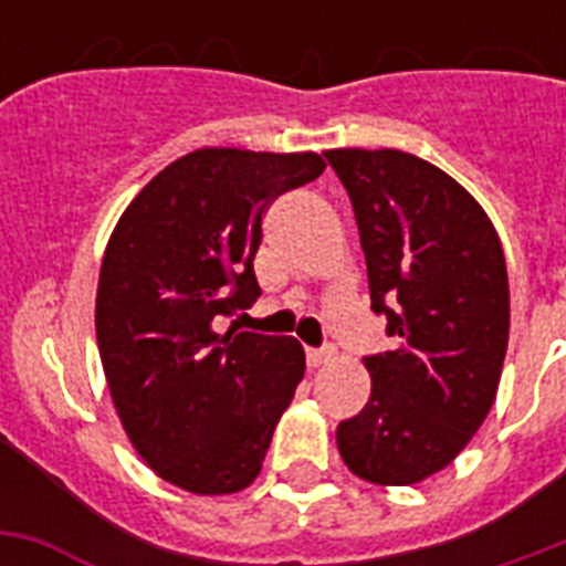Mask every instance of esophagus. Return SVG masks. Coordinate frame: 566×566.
I'll return each mask as SVG.
<instances>
[{
  "label": "esophagus",
  "instance_id": "34e87169",
  "mask_svg": "<svg viewBox=\"0 0 566 566\" xmlns=\"http://www.w3.org/2000/svg\"><path fill=\"white\" fill-rule=\"evenodd\" d=\"M308 367L311 370H317V367H323V364H328L332 358H335V349L332 346H323V349H308Z\"/></svg>",
  "mask_w": 566,
  "mask_h": 566
}]
</instances>
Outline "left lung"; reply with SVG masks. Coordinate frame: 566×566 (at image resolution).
<instances>
[{"mask_svg":"<svg viewBox=\"0 0 566 566\" xmlns=\"http://www.w3.org/2000/svg\"><path fill=\"white\" fill-rule=\"evenodd\" d=\"M367 258L390 353L367 355L373 394L337 426L355 475L417 484L470 443L509 349V270L482 205L434 164L399 149H332Z\"/></svg>","mask_w":566,"mask_h":566,"instance_id":"1","label":"left lung"}]
</instances>
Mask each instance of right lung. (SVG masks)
<instances>
[{
  "mask_svg": "<svg viewBox=\"0 0 566 566\" xmlns=\"http://www.w3.org/2000/svg\"><path fill=\"white\" fill-rule=\"evenodd\" d=\"M323 170L314 153L196 149L119 217L96 340L123 429L164 482L220 496L261 473L305 353L296 337L220 335L217 323L261 296L252 261L266 205Z\"/></svg>",
  "mask_w": 566,
  "mask_h": 566,
  "instance_id": "right-lung-1",
  "label": "right lung"
}]
</instances>
